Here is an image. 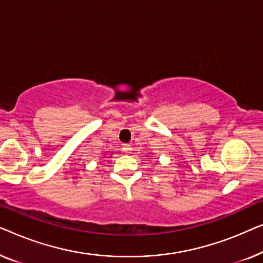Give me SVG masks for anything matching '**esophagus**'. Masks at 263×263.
<instances>
[{
  "label": "esophagus",
  "instance_id": "34e87169",
  "mask_svg": "<svg viewBox=\"0 0 263 263\" xmlns=\"http://www.w3.org/2000/svg\"><path fill=\"white\" fill-rule=\"evenodd\" d=\"M123 151L125 154H130L132 151V146L130 145V144H124L123 145Z\"/></svg>",
  "mask_w": 263,
  "mask_h": 263
}]
</instances>
